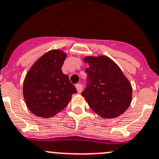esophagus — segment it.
Here are the masks:
<instances>
[{
    "mask_svg": "<svg viewBox=\"0 0 159 159\" xmlns=\"http://www.w3.org/2000/svg\"><path fill=\"white\" fill-rule=\"evenodd\" d=\"M75 87H76L77 89V91H78V93H81V91H82V85H81V84H77L76 85H75Z\"/></svg>",
    "mask_w": 159,
    "mask_h": 159,
    "instance_id": "esophagus-1",
    "label": "esophagus"
}]
</instances>
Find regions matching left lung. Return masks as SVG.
I'll return each mask as SVG.
<instances>
[{
    "instance_id": "left-lung-1",
    "label": "left lung",
    "mask_w": 159,
    "mask_h": 159,
    "mask_svg": "<svg viewBox=\"0 0 159 159\" xmlns=\"http://www.w3.org/2000/svg\"><path fill=\"white\" fill-rule=\"evenodd\" d=\"M88 84L81 95L91 109L105 119L124 113L132 99V87L120 68L106 56L86 57Z\"/></svg>"
}]
</instances>
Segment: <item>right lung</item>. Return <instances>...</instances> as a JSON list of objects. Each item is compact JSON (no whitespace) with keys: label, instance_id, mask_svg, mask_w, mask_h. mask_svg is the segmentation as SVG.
<instances>
[{"label":"right lung","instance_id":"add662e5","mask_svg":"<svg viewBox=\"0 0 159 159\" xmlns=\"http://www.w3.org/2000/svg\"><path fill=\"white\" fill-rule=\"evenodd\" d=\"M66 57L61 50H50L37 60L26 75L23 95L27 107L37 116H53L77 93L68 76L61 70Z\"/></svg>","mask_w":159,"mask_h":159}]
</instances>
